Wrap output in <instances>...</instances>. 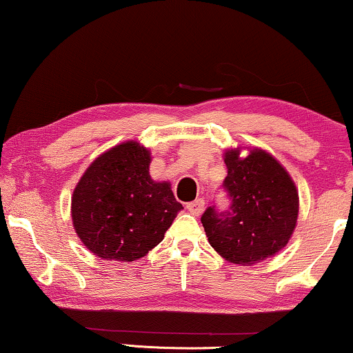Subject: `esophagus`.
<instances>
[{"instance_id":"obj_1","label":"esophagus","mask_w":353,"mask_h":353,"mask_svg":"<svg viewBox=\"0 0 353 353\" xmlns=\"http://www.w3.org/2000/svg\"><path fill=\"white\" fill-rule=\"evenodd\" d=\"M204 207H205L204 199H196V201L190 202V204L186 205V209H188V212H190V214L199 216L202 212H204Z\"/></svg>"}]
</instances>
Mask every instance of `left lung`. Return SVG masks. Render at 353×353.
I'll list each match as a JSON object with an SVG mask.
<instances>
[{
    "instance_id": "8db88e82",
    "label": "left lung",
    "mask_w": 353,
    "mask_h": 353,
    "mask_svg": "<svg viewBox=\"0 0 353 353\" xmlns=\"http://www.w3.org/2000/svg\"><path fill=\"white\" fill-rule=\"evenodd\" d=\"M228 210L207 207L201 216L212 248L230 262L254 265L288 244L299 214L296 186L276 159L255 149L245 159L225 154Z\"/></svg>"
}]
</instances>
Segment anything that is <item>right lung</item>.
I'll return each instance as SVG.
<instances>
[{"mask_svg": "<svg viewBox=\"0 0 353 353\" xmlns=\"http://www.w3.org/2000/svg\"><path fill=\"white\" fill-rule=\"evenodd\" d=\"M151 156L128 141L88 167L72 197L77 234L94 255L133 262L163 239L183 205L168 183L149 176Z\"/></svg>", "mask_w": 353, "mask_h": 353, "instance_id": "add662e5", "label": "right lung"}]
</instances>
